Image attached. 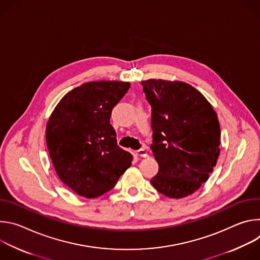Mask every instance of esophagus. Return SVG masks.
Instances as JSON below:
<instances>
[{"instance_id":"34e87169","label":"esophagus","mask_w":260,"mask_h":260,"mask_svg":"<svg viewBox=\"0 0 260 260\" xmlns=\"http://www.w3.org/2000/svg\"><path fill=\"white\" fill-rule=\"evenodd\" d=\"M137 154H138L139 156H141V157H147V156H148V153H147V151H146L145 149H140V150H138V151H137Z\"/></svg>"}]
</instances>
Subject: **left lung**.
Here are the masks:
<instances>
[{"instance_id": "1", "label": "left lung", "mask_w": 260, "mask_h": 260, "mask_svg": "<svg viewBox=\"0 0 260 260\" xmlns=\"http://www.w3.org/2000/svg\"><path fill=\"white\" fill-rule=\"evenodd\" d=\"M152 108L151 149L158 173L150 180L164 196L182 199L205 183L220 153V125L208 100L182 81L141 82Z\"/></svg>"}]
</instances>
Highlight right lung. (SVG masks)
Wrapping results in <instances>:
<instances>
[{
  "mask_svg": "<svg viewBox=\"0 0 260 260\" xmlns=\"http://www.w3.org/2000/svg\"><path fill=\"white\" fill-rule=\"evenodd\" d=\"M131 86L122 81H92L69 91L46 124L54 170L67 186L86 199L112 189L131 167L133 155L117 146L111 112Z\"/></svg>",
  "mask_w": 260,
  "mask_h": 260,
  "instance_id": "add662e5",
  "label": "right lung"
}]
</instances>
